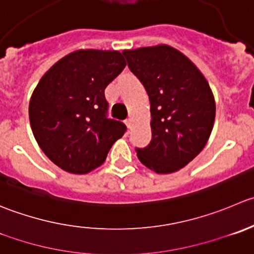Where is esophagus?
<instances>
[{
  "label": "esophagus",
  "mask_w": 254,
  "mask_h": 254,
  "mask_svg": "<svg viewBox=\"0 0 254 254\" xmlns=\"http://www.w3.org/2000/svg\"><path fill=\"white\" fill-rule=\"evenodd\" d=\"M131 123H132L131 119H127V120H125V124H127V127H129V129H130V127H131Z\"/></svg>",
  "instance_id": "esophagus-1"
}]
</instances>
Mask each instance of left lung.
Returning a JSON list of instances; mask_svg holds the SVG:
<instances>
[{
    "mask_svg": "<svg viewBox=\"0 0 254 254\" xmlns=\"http://www.w3.org/2000/svg\"><path fill=\"white\" fill-rule=\"evenodd\" d=\"M129 69L150 100L151 141L136 154L157 174H171L192 161L207 144L216 105L207 80L192 62L170 46L124 51Z\"/></svg>",
    "mask_w": 254,
    "mask_h": 254,
    "instance_id": "1",
    "label": "left lung"
}]
</instances>
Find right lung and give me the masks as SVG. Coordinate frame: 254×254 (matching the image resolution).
<instances>
[{
  "label": "right lung",
  "instance_id": "1",
  "mask_svg": "<svg viewBox=\"0 0 254 254\" xmlns=\"http://www.w3.org/2000/svg\"><path fill=\"white\" fill-rule=\"evenodd\" d=\"M125 65L120 52L80 49L39 80L29 102V123L39 147L57 166L88 174L127 131L124 123L108 117L104 95Z\"/></svg>",
  "mask_w": 254,
  "mask_h": 254
}]
</instances>
